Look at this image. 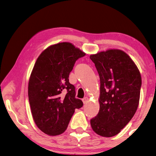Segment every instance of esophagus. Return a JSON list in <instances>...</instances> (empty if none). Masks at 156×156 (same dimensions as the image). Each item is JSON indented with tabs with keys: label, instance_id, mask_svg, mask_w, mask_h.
<instances>
[{
	"label": "esophagus",
	"instance_id": "1",
	"mask_svg": "<svg viewBox=\"0 0 156 156\" xmlns=\"http://www.w3.org/2000/svg\"><path fill=\"white\" fill-rule=\"evenodd\" d=\"M83 103H84V104H86V103H87L88 101H89V98H88V97L84 98L83 99Z\"/></svg>",
	"mask_w": 156,
	"mask_h": 156
}]
</instances>
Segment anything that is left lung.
Instances as JSON below:
<instances>
[{
  "label": "left lung",
  "instance_id": "8db88e82",
  "mask_svg": "<svg viewBox=\"0 0 156 156\" xmlns=\"http://www.w3.org/2000/svg\"><path fill=\"white\" fill-rule=\"evenodd\" d=\"M100 78V110L90 119L96 134L112 137L134 115L140 100L141 76L136 65L123 50L109 49L90 55Z\"/></svg>",
  "mask_w": 156,
  "mask_h": 156
}]
</instances>
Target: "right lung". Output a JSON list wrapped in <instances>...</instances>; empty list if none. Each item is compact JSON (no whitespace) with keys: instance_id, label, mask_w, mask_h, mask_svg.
Returning a JSON list of instances; mask_svg holds the SVG:
<instances>
[{"instance_id":"right-lung-1","label":"right lung","mask_w":156,"mask_h":156,"mask_svg":"<svg viewBox=\"0 0 156 156\" xmlns=\"http://www.w3.org/2000/svg\"><path fill=\"white\" fill-rule=\"evenodd\" d=\"M86 53L69 42L48 47L38 56L30 73L28 95L33 120L49 136L66 131L75 109L83 106L76 98L69 75L75 62ZM66 90V94L62 92Z\"/></svg>"}]
</instances>
